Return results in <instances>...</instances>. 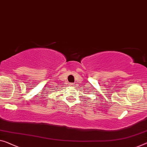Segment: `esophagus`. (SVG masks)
Instances as JSON below:
<instances>
[{"mask_svg":"<svg viewBox=\"0 0 147 147\" xmlns=\"http://www.w3.org/2000/svg\"><path fill=\"white\" fill-rule=\"evenodd\" d=\"M74 83H69V86H71V87H73V86H74Z\"/></svg>","mask_w":147,"mask_h":147,"instance_id":"34e87169","label":"esophagus"}]
</instances>
